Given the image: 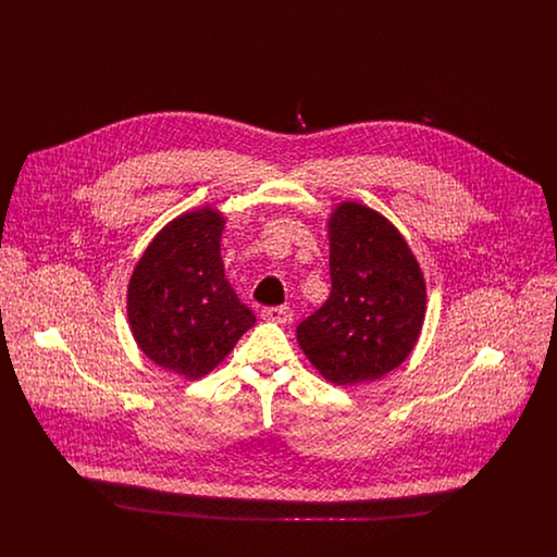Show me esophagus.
Segmentation results:
<instances>
[{"mask_svg": "<svg viewBox=\"0 0 557 557\" xmlns=\"http://www.w3.org/2000/svg\"><path fill=\"white\" fill-rule=\"evenodd\" d=\"M261 315L267 321H273V323H288L292 319V309L286 307V305H282V307H267Z\"/></svg>", "mask_w": 557, "mask_h": 557, "instance_id": "34e87169", "label": "esophagus"}]
</instances>
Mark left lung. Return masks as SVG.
<instances>
[{"label": "left lung", "mask_w": 557, "mask_h": 557, "mask_svg": "<svg viewBox=\"0 0 557 557\" xmlns=\"http://www.w3.org/2000/svg\"><path fill=\"white\" fill-rule=\"evenodd\" d=\"M332 290L300 321L296 341L315 370L338 386L398 368L420 338L425 282L409 244L377 211L341 202L327 219Z\"/></svg>", "instance_id": "obj_1"}]
</instances>
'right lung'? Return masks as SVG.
Listing matches in <instances>:
<instances>
[{
    "label": "right lung",
    "instance_id": "add662e5",
    "mask_svg": "<svg viewBox=\"0 0 557 557\" xmlns=\"http://www.w3.org/2000/svg\"><path fill=\"white\" fill-rule=\"evenodd\" d=\"M223 225L211 207L180 214L148 244L127 288L135 343L187 380L214 370L257 321L225 280Z\"/></svg>",
    "mask_w": 557,
    "mask_h": 557
}]
</instances>
